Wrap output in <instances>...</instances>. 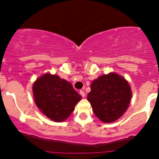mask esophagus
<instances>
[{"label": "esophagus", "instance_id": "1", "mask_svg": "<svg viewBox=\"0 0 159 159\" xmlns=\"http://www.w3.org/2000/svg\"><path fill=\"white\" fill-rule=\"evenodd\" d=\"M80 94H81V97H82V98H84V97H85V93H84V91H82V90H81V91H80Z\"/></svg>", "mask_w": 159, "mask_h": 159}]
</instances>
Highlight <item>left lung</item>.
I'll return each mask as SVG.
<instances>
[{
  "label": "left lung",
  "mask_w": 159,
  "mask_h": 159,
  "mask_svg": "<svg viewBox=\"0 0 159 159\" xmlns=\"http://www.w3.org/2000/svg\"><path fill=\"white\" fill-rule=\"evenodd\" d=\"M131 98L129 82L116 73L99 76L91 83L88 94L96 117L105 123L118 120L129 108Z\"/></svg>",
  "instance_id": "8db88e82"
}]
</instances>
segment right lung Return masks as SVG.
Instances as JSON below:
<instances>
[{
	"label": "right lung",
	"instance_id": "obj_1",
	"mask_svg": "<svg viewBox=\"0 0 159 159\" xmlns=\"http://www.w3.org/2000/svg\"><path fill=\"white\" fill-rule=\"evenodd\" d=\"M33 93L35 104L40 111L57 122L65 121L81 98L70 82L48 73L35 81Z\"/></svg>",
	"mask_w": 159,
	"mask_h": 159
}]
</instances>
